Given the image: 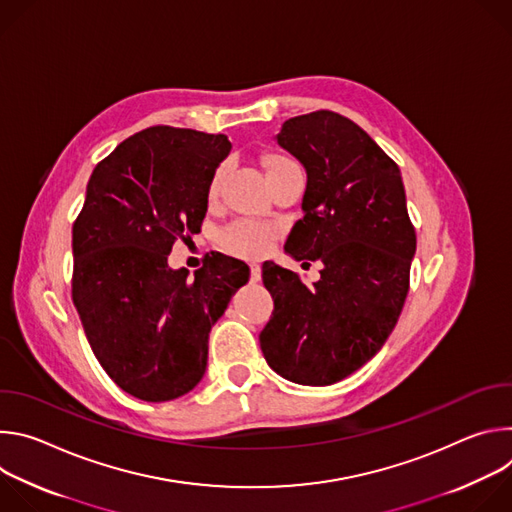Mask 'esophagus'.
<instances>
[{"label": "esophagus", "mask_w": 512, "mask_h": 512, "mask_svg": "<svg viewBox=\"0 0 512 512\" xmlns=\"http://www.w3.org/2000/svg\"><path fill=\"white\" fill-rule=\"evenodd\" d=\"M249 269H251V281H259L261 279V267L257 263H251Z\"/></svg>", "instance_id": "34e87169"}]
</instances>
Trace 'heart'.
Segmentation results:
<instances>
[{
	"instance_id": "1",
	"label": "heart",
	"mask_w": 512,
	"mask_h": 512,
	"mask_svg": "<svg viewBox=\"0 0 512 512\" xmlns=\"http://www.w3.org/2000/svg\"><path fill=\"white\" fill-rule=\"evenodd\" d=\"M287 164H291V160L285 158V156H279V154H271L265 160V166H267L269 174H275L277 170L285 168ZM227 170H229L227 162H221L212 170L210 180H208V188H206V196L210 200H214L218 196V192H221ZM273 237H275L273 229L263 225V223L235 221V223L227 225L221 233H218V243H221L227 251H231L235 255H241V257H261L263 253L269 251V247L273 243Z\"/></svg>"
}]
</instances>
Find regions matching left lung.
I'll list each match as a JSON object with an SVG mask.
<instances>
[{"instance_id": "left-lung-1", "label": "left lung", "mask_w": 512, "mask_h": 512, "mask_svg": "<svg viewBox=\"0 0 512 512\" xmlns=\"http://www.w3.org/2000/svg\"><path fill=\"white\" fill-rule=\"evenodd\" d=\"M277 143L308 172L304 216L285 251L324 267L308 287L263 263L273 314L259 342L277 375L324 387L360 369L393 332L417 239L399 166L354 121L326 109L298 115Z\"/></svg>"}]
</instances>
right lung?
Returning a JSON list of instances; mask_svg holds the SVG:
<instances>
[{
    "instance_id": "obj_1",
    "label": "right lung",
    "mask_w": 512,
    "mask_h": 512,
    "mask_svg": "<svg viewBox=\"0 0 512 512\" xmlns=\"http://www.w3.org/2000/svg\"><path fill=\"white\" fill-rule=\"evenodd\" d=\"M231 152L223 133L154 125L101 160L72 225V302L111 381L150 403L192 391L206 371L208 332L249 267L212 253L172 271V245L204 221L208 180Z\"/></svg>"
}]
</instances>
